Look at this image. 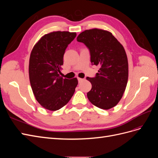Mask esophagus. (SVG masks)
<instances>
[{
  "mask_svg": "<svg viewBox=\"0 0 158 158\" xmlns=\"http://www.w3.org/2000/svg\"><path fill=\"white\" fill-rule=\"evenodd\" d=\"M84 79H83V78H78V82H82V81H83Z\"/></svg>",
  "mask_w": 158,
  "mask_h": 158,
  "instance_id": "1",
  "label": "esophagus"
}]
</instances>
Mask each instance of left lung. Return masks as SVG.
<instances>
[{
  "label": "left lung",
  "instance_id": "8db88e82",
  "mask_svg": "<svg viewBox=\"0 0 158 158\" xmlns=\"http://www.w3.org/2000/svg\"><path fill=\"white\" fill-rule=\"evenodd\" d=\"M77 41L89 49L92 64L100 67L94 78H86L92 85L87 94L89 101L106 110L117 106L128 77V59L123 46L111 32L98 28L82 31Z\"/></svg>",
  "mask_w": 158,
  "mask_h": 158
}]
</instances>
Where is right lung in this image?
I'll use <instances>...</instances> for the list:
<instances>
[{"mask_svg": "<svg viewBox=\"0 0 158 158\" xmlns=\"http://www.w3.org/2000/svg\"><path fill=\"white\" fill-rule=\"evenodd\" d=\"M76 32L52 31L41 37L30 54L29 77L33 93L41 106L56 111L67 103L78 85L76 78L60 76L63 56Z\"/></svg>", "mask_w": 158, "mask_h": 158, "instance_id": "add662e5", "label": "right lung"}]
</instances>
